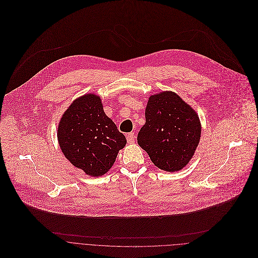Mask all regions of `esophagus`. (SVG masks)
<instances>
[{"label": "esophagus", "mask_w": 258, "mask_h": 258, "mask_svg": "<svg viewBox=\"0 0 258 258\" xmlns=\"http://www.w3.org/2000/svg\"><path fill=\"white\" fill-rule=\"evenodd\" d=\"M127 141H128V143H133L134 141H135V135H134V133H128L127 134Z\"/></svg>", "instance_id": "obj_1"}]
</instances>
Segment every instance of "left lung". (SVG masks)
Wrapping results in <instances>:
<instances>
[{
	"label": "left lung",
	"instance_id": "left-lung-1",
	"mask_svg": "<svg viewBox=\"0 0 258 258\" xmlns=\"http://www.w3.org/2000/svg\"><path fill=\"white\" fill-rule=\"evenodd\" d=\"M200 135L197 113L177 93L168 90L149 96L137 142L154 166L166 172L182 170L195 153Z\"/></svg>",
	"mask_w": 258,
	"mask_h": 258
}]
</instances>
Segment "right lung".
Masks as SVG:
<instances>
[{
	"label": "right lung",
	"instance_id": "obj_1",
	"mask_svg": "<svg viewBox=\"0 0 258 258\" xmlns=\"http://www.w3.org/2000/svg\"><path fill=\"white\" fill-rule=\"evenodd\" d=\"M57 137L65 158L92 177L105 175L127 143L94 93L72 101L59 122Z\"/></svg>",
	"mask_w": 258,
	"mask_h": 258
}]
</instances>
